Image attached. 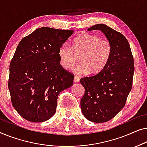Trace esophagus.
<instances>
[{"instance_id":"obj_1","label":"esophagus","mask_w":147,"mask_h":147,"mask_svg":"<svg viewBox=\"0 0 147 147\" xmlns=\"http://www.w3.org/2000/svg\"><path fill=\"white\" fill-rule=\"evenodd\" d=\"M79 81H80L79 78L77 77V76H75V77L74 78V82H79Z\"/></svg>"}]
</instances>
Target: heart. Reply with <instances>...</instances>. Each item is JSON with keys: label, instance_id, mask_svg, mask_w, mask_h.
Returning <instances> with one entry per match:
<instances>
[{"label": "heart", "instance_id": "heart-1", "mask_svg": "<svg viewBox=\"0 0 147 147\" xmlns=\"http://www.w3.org/2000/svg\"><path fill=\"white\" fill-rule=\"evenodd\" d=\"M80 63L74 68L78 75H86L92 71L97 74L106 67L112 53V45L108 39L90 33L80 34L72 41L71 47L66 43L58 49L60 65L66 70L72 69L76 62L74 53H81Z\"/></svg>", "mask_w": 147, "mask_h": 147}]
</instances>
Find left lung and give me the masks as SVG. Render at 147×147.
<instances>
[{
  "label": "left lung",
  "mask_w": 147,
  "mask_h": 147,
  "mask_svg": "<svg viewBox=\"0 0 147 147\" xmlns=\"http://www.w3.org/2000/svg\"><path fill=\"white\" fill-rule=\"evenodd\" d=\"M92 30H100L106 35L112 45V53L101 71L80 80L85 89L80 104L88 120L101 123L113 118L125 105L132 89L134 59L129 43L120 32L104 24L92 26L88 31Z\"/></svg>",
  "instance_id": "1"
}]
</instances>
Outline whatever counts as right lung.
Listing matches in <instances>:
<instances>
[{
  "mask_svg": "<svg viewBox=\"0 0 147 147\" xmlns=\"http://www.w3.org/2000/svg\"><path fill=\"white\" fill-rule=\"evenodd\" d=\"M73 30L41 27L20 41L10 63L9 90L13 107L33 122L51 118L60 92L71 87L74 75L60 65L58 49Z\"/></svg>",
  "mask_w": 147,
  "mask_h": 147,
  "instance_id": "obj_1",
  "label": "right lung"
}]
</instances>
